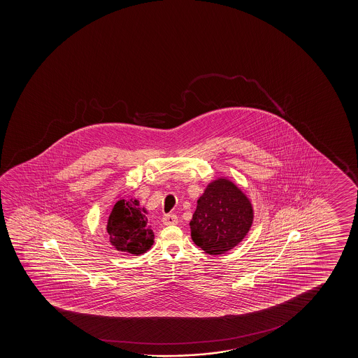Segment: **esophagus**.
<instances>
[{
    "label": "esophagus",
    "instance_id": "esophagus-1",
    "mask_svg": "<svg viewBox=\"0 0 358 358\" xmlns=\"http://www.w3.org/2000/svg\"><path fill=\"white\" fill-rule=\"evenodd\" d=\"M177 221H178V219H177V216L175 214H166V215H164V217H162V224L166 226L176 225Z\"/></svg>",
    "mask_w": 358,
    "mask_h": 358
}]
</instances>
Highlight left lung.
Segmentation results:
<instances>
[{"label":"left lung","instance_id":"left-lung-1","mask_svg":"<svg viewBox=\"0 0 358 358\" xmlns=\"http://www.w3.org/2000/svg\"><path fill=\"white\" fill-rule=\"evenodd\" d=\"M196 203L189 222L192 240L208 255H224L248 234L253 208L235 183L226 178L211 182Z\"/></svg>","mask_w":358,"mask_h":358}]
</instances>
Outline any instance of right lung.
<instances>
[{
  "instance_id": "1",
  "label": "right lung",
  "mask_w": 358,
  "mask_h": 358,
  "mask_svg": "<svg viewBox=\"0 0 358 358\" xmlns=\"http://www.w3.org/2000/svg\"><path fill=\"white\" fill-rule=\"evenodd\" d=\"M147 210L137 199H120L108 216V230L111 245L126 255H143L154 243V232L148 225Z\"/></svg>"
}]
</instances>
